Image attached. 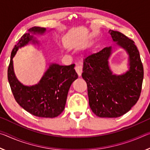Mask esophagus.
<instances>
[{
	"instance_id": "esophagus-1",
	"label": "esophagus",
	"mask_w": 150,
	"mask_h": 150,
	"mask_svg": "<svg viewBox=\"0 0 150 150\" xmlns=\"http://www.w3.org/2000/svg\"><path fill=\"white\" fill-rule=\"evenodd\" d=\"M75 69L76 71V72L78 74L79 77H80L81 75V73L83 72V69H82V67H81V65H76V66L75 67Z\"/></svg>"
}]
</instances>
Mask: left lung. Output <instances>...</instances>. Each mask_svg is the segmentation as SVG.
I'll list each match as a JSON object with an SVG mask.
<instances>
[{
    "mask_svg": "<svg viewBox=\"0 0 150 150\" xmlns=\"http://www.w3.org/2000/svg\"><path fill=\"white\" fill-rule=\"evenodd\" d=\"M114 42L128 53L130 69L116 76L109 69L108 59L112 47H106L83 60L82 77L87 85L88 103L96 116L116 118L124 115L140 96L144 79V67L139 51L133 40L122 33L110 30Z\"/></svg>",
    "mask_w": 150,
    "mask_h": 150,
    "instance_id": "8db88e82",
    "label": "left lung"
}]
</instances>
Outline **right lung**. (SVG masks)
Segmentation results:
<instances>
[{
    "instance_id": "1",
    "label": "right lung",
    "mask_w": 150,
    "mask_h": 150,
    "mask_svg": "<svg viewBox=\"0 0 150 150\" xmlns=\"http://www.w3.org/2000/svg\"><path fill=\"white\" fill-rule=\"evenodd\" d=\"M29 32L42 34L45 28L33 27ZM32 39V35L26 33L14 45L8 68L9 84L15 100L24 110L38 117H56L64 110L71 85L78 77L75 64H52L37 85L31 87L22 85L15 77L12 58L19 47L28 44Z\"/></svg>"
}]
</instances>
